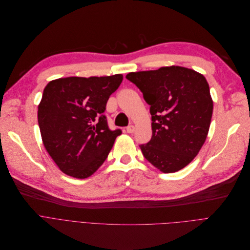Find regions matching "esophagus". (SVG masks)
<instances>
[{
    "label": "esophagus",
    "mask_w": 250,
    "mask_h": 250,
    "mask_svg": "<svg viewBox=\"0 0 250 250\" xmlns=\"http://www.w3.org/2000/svg\"><path fill=\"white\" fill-rule=\"evenodd\" d=\"M126 130H127L128 133H133L134 130H135V128H134V126H133V125H129V126H127Z\"/></svg>",
    "instance_id": "obj_1"
}]
</instances>
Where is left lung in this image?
<instances>
[{"mask_svg": "<svg viewBox=\"0 0 250 250\" xmlns=\"http://www.w3.org/2000/svg\"><path fill=\"white\" fill-rule=\"evenodd\" d=\"M133 83L150 106L152 136L140 149L163 172L184 168L207 138L213 114L209 84L201 73L183 66L130 72Z\"/></svg>", "mask_w": 250, "mask_h": 250, "instance_id": "obj_1", "label": "left lung"}]
</instances>
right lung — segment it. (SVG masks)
<instances>
[{"instance_id":"add662e5","label":"right lung","mask_w":250,"mask_h":250,"mask_svg":"<svg viewBox=\"0 0 250 250\" xmlns=\"http://www.w3.org/2000/svg\"><path fill=\"white\" fill-rule=\"evenodd\" d=\"M122 75L57 79L47 83L38 106L44 147L70 177L85 179L106 160L121 129L111 130L104 115Z\"/></svg>"}]
</instances>
